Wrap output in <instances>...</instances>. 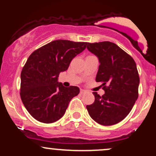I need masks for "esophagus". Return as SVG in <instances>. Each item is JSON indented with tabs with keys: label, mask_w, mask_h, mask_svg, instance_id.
Returning <instances> with one entry per match:
<instances>
[{
	"label": "esophagus",
	"mask_w": 156,
	"mask_h": 156,
	"mask_svg": "<svg viewBox=\"0 0 156 156\" xmlns=\"http://www.w3.org/2000/svg\"><path fill=\"white\" fill-rule=\"evenodd\" d=\"M80 93L81 94H84V93H86V90H84V89H80Z\"/></svg>",
	"instance_id": "1"
}]
</instances>
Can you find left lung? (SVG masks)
Here are the masks:
<instances>
[{"label":"left lung","mask_w":156,"mask_h":156,"mask_svg":"<svg viewBox=\"0 0 156 156\" xmlns=\"http://www.w3.org/2000/svg\"><path fill=\"white\" fill-rule=\"evenodd\" d=\"M87 49L99 59L96 81L105 94L93 92L94 102L87 105L89 114L102 125H112L128 116L139 96V76L133 58L111 42L87 43Z\"/></svg>","instance_id":"obj_1"}]
</instances>
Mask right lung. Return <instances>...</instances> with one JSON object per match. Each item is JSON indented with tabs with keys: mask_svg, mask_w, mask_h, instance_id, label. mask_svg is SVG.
<instances>
[{
	"mask_svg": "<svg viewBox=\"0 0 156 156\" xmlns=\"http://www.w3.org/2000/svg\"><path fill=\"white\" fill-rule=\"evenodd\" d=\"M87 44L57 39L28 57L21 72L20 94L24 106L35 119L43 123L58 120L65 114L69 101L79 94L78 87H64L58 78Z\"/></svg>",
	"mask_w": 156,
	"mask_h": 156,
	"instance_id": "1",
	"label": "right lung"
}]
</instances>
